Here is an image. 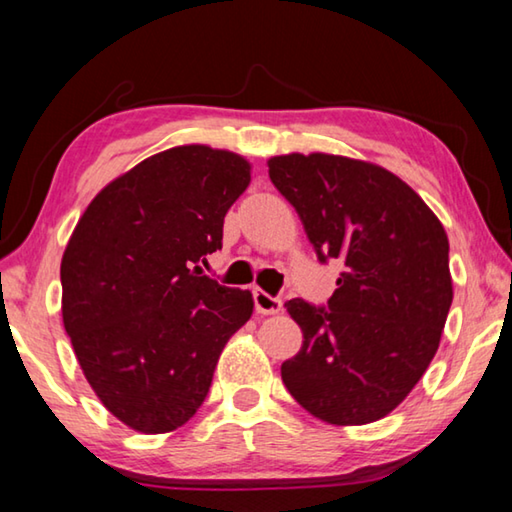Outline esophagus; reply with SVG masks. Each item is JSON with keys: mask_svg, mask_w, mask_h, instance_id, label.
Returning <instances> with one entry per match:
<instances>
[{"mask_svg": "<svg viewBox=\"0 0 512 512\" xmlns=\"http://www.w3.org/2000/svg\"><path fill=\"white\" fill-rule=\"evenodd\" d=\"M255 309H257V314H280V309H282V300L280 298H273V296H268L266 291H262V289H255Z\"/></svg>", "mask_w": 512, "mask_h": 512, "instance_id": "esophagus-1", "label": "esophagus"}]
</instances>
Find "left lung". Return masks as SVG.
<instances>
[{
  "label": "left lung",
  "instance_id": "8db88e82",
  "mask_svg": "<svg viewBox=\"0 0 512 512\" xmlns=\"http://www.w3.org/2000/svg\"><path fill=\"white\" fill-rule=\"evenodd\" d=\"M320 262L341 259L327 307L293 298L302 348L282 381L302 409L336 427L386 418L440 345L454 289L443 223L379 164L332 153L268 160Z\"/></svg>",
  "mask_w": 512,
  "mask_h": 512
}]
</instances>
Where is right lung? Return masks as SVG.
<instances>
[{
    "instance_id": "1",
    "label": "right lung",
    "mask_w": 512,
    "mask_h": 512,
    "mask_svg": "<svg viewBox=\"0 0 512 512\" xmlns=\"http://www.w3.org/2000/svg\"><path fill=\"white\" fill-rule=\"evenodd\" d=\"M250 169L207 144L155 153L103 187L67 241L65 332L92 391L133 431L183 427L225 343L253 316V293L198 266L221 248Z\"/></svg>"
}]
</instances>
